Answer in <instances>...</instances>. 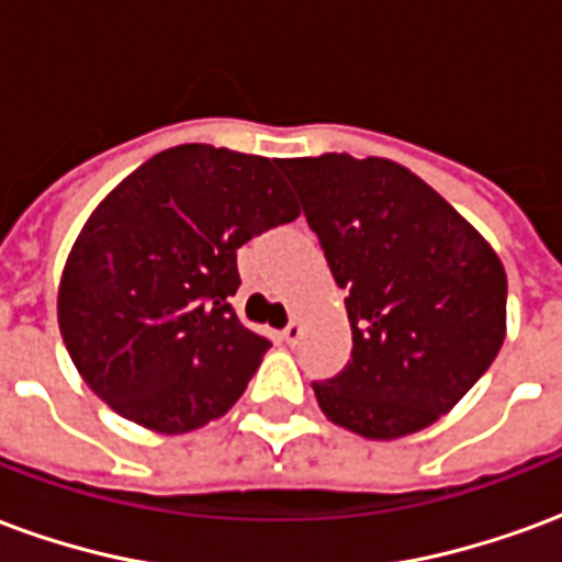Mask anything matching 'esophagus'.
Wrapping results in <instances>:
<instances>
[{"label":"esophagus","instance_id":"34e87169","mask_svg":"<svg viewBox=\"0 0 562 562\" xmlns=\"http://www.w3.org/2000/svg\"><path fill=\"white\" fill-rule=\"evenodd\" d=\"M282 340L289 342V346H294V342L301 340V322H289V325L282 328Z\"/></svg>","mask_w":562,"mask_h":562}]
</instances>
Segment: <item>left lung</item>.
Wrapping results in <instances>:
<instances>
[{
    "instance_id": "left-lung-1",
    "label": "left lung",
    "mask_w": 562,
    "mask_h": 562,
    "mask_svg": "<svg viewBox=\"0 0 562 562\" xmlns=\"http://www.w3.org/2000/svg\"><path fill=\"white\" fill-rule=\"evenodd\" d=\"M306 225L349 292L352 361L313 382L322 413L367 439L446 415L506 337V270L422 177L389 159H280Z\"/></svg>"
}]
</instances>
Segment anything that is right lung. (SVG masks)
<instances>
[{"label":"right lung","mask_w":562,"mask_h":562,"mask_svg":"<svg viewBox=\"0 0 562 562\" xmlns=\"http://www.w3.org/2000/svg\"><path fill=\"white\" fill-rule=\"evenodd\" d=\"M280 159L180 144L95 207L59 282V330L111 409L186 434L232 409L270 340L240 325L237 249L297 220Z\"/></svg>","instance_id":"right-lung-1"}]
</instances>
